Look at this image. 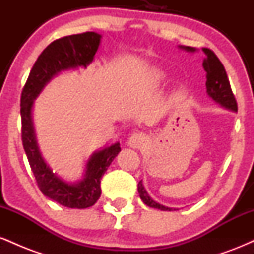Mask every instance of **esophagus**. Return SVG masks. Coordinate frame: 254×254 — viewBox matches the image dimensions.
Returning a JSON list of instances; mask_svg holds the SVG:
<instances>
[{
    "instance_id": "obj_1",
    "label": "esophagus",
    "mask_w": 254,
    "mask_h": 254,
    "mask_svg": "<svg viewBox=\"0 0 254 254\" xmlns=\"http://www.w3.org/2000/svg\"><path fill=\"white\" fill-rule=\"evenodd\" d=\"M147 141V137L144 133L142 132H133L132 135L129 137V141H127V145L131 148H139L142 144H144V142Z\"/></svg>"
}]
</instances>
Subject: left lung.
Listing matches in <instances>:
<instances>
[{"mask_svg":"<svg viewBox=\"0 0 254 254\" xmlns=\"http://www.w3.org/2000/svg\"><path fill=\"white\" fill-rule=\"evenodd\" d=\"M180 49L189 52H194L196 49L191 48V46H180ZM205 58L203 61V68L206 72V93L210 97L215 103L220 104L221 106L226 107L230 111H238V104L235 100L234 94H233L232 88H230V83L227 76L226 69H224L223 64L221 63V61L218 60L216 55L214 54V51H211L210 49L203 48L202 49ZM138 193L141 199L143 200L144 204H147L150 208L160 209V210L164 211H171V208L162 205V204L156 203L155 200L151 199L149 194L145 191L142 180L138 183Z\"/></svg>","mask_w":254,"mask_h":254,"instance_id":"obj_1","label":"left lung"}]
</instances>
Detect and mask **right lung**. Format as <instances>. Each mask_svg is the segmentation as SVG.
Masks as SVG:
<instances>
[{"instance_id": "add662e5", "label": "right lung", "mask_w": 254, "mask_h": 254, "mask_svg": "<svg viewBox=\"0 0 254 254\" xmlns=\"http://www.w3.org/2000/svg\"><path fill=\"white\" fill-rule=\"evenodd\" d=\"M100 39L101 36L95 32H84L54 40L39 55L21 93L22 145L38 188L44 196L66 208L84 209L97 203L101 194V177L118 155L121 147L117 142L103 150L95 151L87 162L82 180L76 184L64 182L51 171L40 155L32 122V107L45 84L55 75L78 66L86 68L94 58Z\"/></svg>"}]
</instances>
